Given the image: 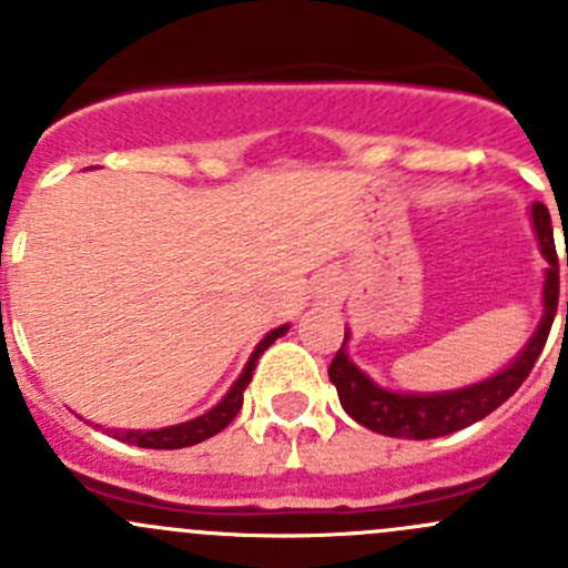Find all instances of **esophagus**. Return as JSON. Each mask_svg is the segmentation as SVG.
Listing matches in <instances>:
<instances>
[{
  "mask_svg": "<svg viewBox=\"0 0 568 568\" xmlns=\"http://www.w3.org/2000/svg\"><path fill=\"white\" fill-rule=\"evenodd\" d=\"M313 291H316V300L321 302H335L337 294H341V280L335 277V274H318L316 277V285H313Z\"/></svg>",
  "mask_w": 568,
  "mask_h": 568,
  "instance_id": "34e87169",
  "label": "esophagus"
}]
</instances>
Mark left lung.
I'll return each instance as SVG.
<instances>
[{"instance_id": "left-lung-1", "label": "left lung", "mask_w": 568, "mask_h": 568, "mask_svg": "<svg viewBox=\"0 0 568 568\" xmlns=\"http://www.w3.org/2000/svg\"><path fill=\"white\" fill-rule=\"evenodd\" d=\"M530 222L536 231L538 250L547 257V272H544V313L538 321L536 332L530 341L525 343L523 352L511 359L503 371H497L489 379H480L475 385L459 387V390H443V393H398L387 390V387L376 385L365 371L348 359L346 343L348 329L343 335V346L337 348L335 359L329 365V379L337 387V398L341 406L359 423V426L371 428L385 437L400 439H434L445 437V434L462 432V428L473 426L480 417L495 412L497 406L506 404L514 393L519 390L528 374L536 365L538 354H541L544 343H547L549 326H552L555 311H558V255H555V239H552V220L544 203L530 205ZM568 263V255H566ZM568 316V302H566Z\"/></svg>"}]
</instances>
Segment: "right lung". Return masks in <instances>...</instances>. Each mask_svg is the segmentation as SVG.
<instances>
[{"label":"right lung","instance_id":"1","mask_svg":"<svg viewBox=\"0 0 568 568\" xmlns=\"http://www.w3.org/2000/svg\"><path fill=\"white\" fill-rule=\"evenodd\" d=\"M285 332H288V324H283V326H277V329L268 332V335L257 343L255 352L250 354L242 376L233 382V387L225 393V398H222L216 406H211L209 412H203L200 417H192V420H186V423H178V426L151 428V432H142V428H106V434H112V437L120 439V443L136 445V448H153V450L189 448V445H197V443H203V439L214 437V434H220L222 428H225L227 423L239 415V409H242L244 390H247L257 357H261V354L266 352V348L272 346L277 337H283Z\"/></svg>","mask_w":568,"mask_h":568}]
</instances>
